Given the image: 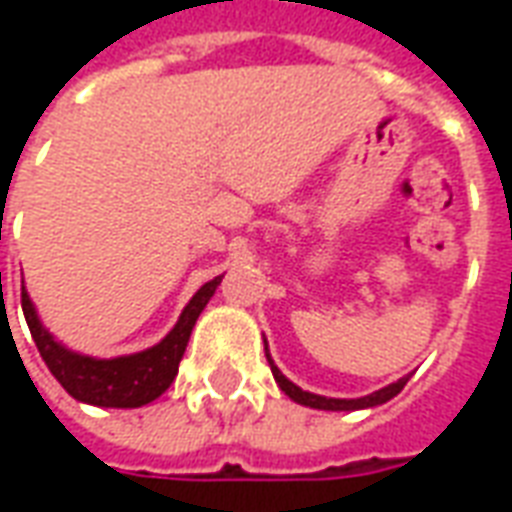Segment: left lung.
I'll return each instance as SVG.
<instances>
[{
  "mask_svg": "<svg viewBox=\"0 0 512 512\" xmlns=\"http://www.w3.org/2000/svg\"><path fill=\"white\" fill-rule=\"evenodd\" d=\"M268 365H271V373H274V378H277L279 389H282V392H285L290 400H296V403H301V406L321 408V411H356V408L381 406V403H386V400H392V397H395L408 381V376H406V378H400V381H395V384L378 389V392H373V395L354 397V400H343V397H323V395H312V392H304L301 386H296L293 381H288V378L279 373V367L271 362V356H268Z\"/></svg>",
  "mask_w": 512,
  "mask_h": 512,
  "instance_id": "1",
  "label": "left lung"
}]
</instances>
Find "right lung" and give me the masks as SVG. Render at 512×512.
I'll return each mask as SVG.
<instances>
[{
    "mask_svg": "<svg viewBox=\"0 0 512 512\" xmlns=\"http://www.w3.org/2000/svg\"><path fill=\"white\" fill-rule=\"evenodd\" d=\"M222 277L205 282L191 301L186 310L180 312L175 329L153 348L139 351L131 356H115V359H95V356H82L76 351H68L65 345L57 343L40 323L38 312L29 301L27 290L21 285V307H24V318H27L32 340L38 345L43 362L51 370V376L57 378L62 389L82 403L104 408H139L147 406L150 400L164 395L169 384L178 376V365L186 345H189L191 329L205 310V304L219 288Z\"/></svg>",
    "mask_w": 512,
    "mask_h": 512,
    "instance_id": "1",
    "label": "right lung"
}]
</instances>
